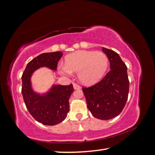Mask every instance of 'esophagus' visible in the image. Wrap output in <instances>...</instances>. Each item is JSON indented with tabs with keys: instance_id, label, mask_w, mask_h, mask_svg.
Returning a JSON list of instances; mask_svg holds the SVG:
<instances>
[{
	"instance_id": "1",
	"label": "esophagus",
	"mask_w": 155,
	"mask_h": 155,
	"mask_svg": "<svg viewBox=\"0 0 155 155\" xmlns=\"http://www.w3.org/2000/svg\"><path fill=\"white\" fill-rule=\"evenodd\" d=\"M73 88H74L75 90H78V89H80V86L79 85H78L77 84H73Z\"/></svg>"
}]
</instances>
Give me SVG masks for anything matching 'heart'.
Returning <instances> with one entry per match:
<instances>
[{
  "label": "heart",
  "instance_id": "heart-1",
  "mask_svg": "<svg viewBox=\"0 0 155 155\" xmlns=\"http://www.w3.org/2000/svg\"><path fill=\"white\" fill-rule=\"evenodd\" d=\"M108 58L101 51L78 50L65 57L64 65L59 67L62 75L78 73V78L85 85H93L104 77L107 69Z\"/></svg>",
  "mask_w": 155,
  "mask_h": 155
}]
</instances>
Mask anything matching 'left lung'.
I'll return each mask as SVG.
<instances>
[{
    "label": "left lung",
    "mask_w": 155,
    "mask_h": 155,
    "mask_svg": "<svg viewBox=\"0 0 155 155\" xmlns=\"http://www.w3.org/2000/svg\"><path fill=\"white\" fill-rule=\"evenodd\" d=\"M110 63V71L105 77L88 88H82L88 109L100 120H110L120 114L128 99L129 81L127 67L120 56L103 48Z\"/></svg>",
    "instance_id": "8db88e82"
}]
</instances>
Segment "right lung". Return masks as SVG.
I'll return each instance as SVG.
<instances>
[{
    "label": "right lung",
    "mask_w": 155,
    "mask_h": 155,
    "mask_svg": "<svg viewBox=\"0 0 155 155\" xmlns=\"http://www.w3.org/2000/svg\"><path fill=\"white\" fill-rule=\"evenodd\" d=\"M62 56L61 51L40 54L27 64L21 76V94L27 110L35 120L45 125H56L66 118L73 87L72 84L67 86L53 84L47 93H37L32 89L31 77L41 67L56 71Z\"/></svg>",
    "instance_id": "1"
}]
</instances>
